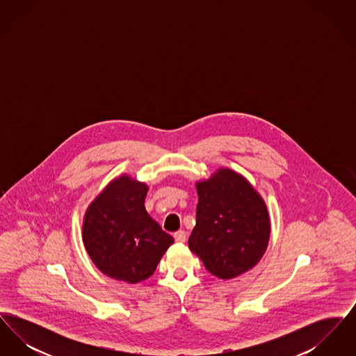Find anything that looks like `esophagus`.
<instances>
[{
    "mask_svg": "<svg viewBox=\"0 0 356 356\" xmlns=\"http://www.w3.org/2000/svg\"><path fill=\"white\" fill-rule=\"evenodd\" d=\"M173 237H175V240H176L177 243H186V231H177V232H175V235H173Z\"/></svg>",
    "mask_w": 356,
    "mask_h": 356,
    "instance_id": "34e87169",
    "label": "esophagus"
}]
</instances>
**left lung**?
Returning a JSON list of instances; mask_svg holds the SVG:
<instances>
[{"mask_svg": "<svg viewBox=\"0 0 356 356\" xmlns=\"http://www.w3.org/2000/svg\"><path fill=\"white\" fill-rule=\"evenodd\" d=\"M196 225L188 247L219 279L252 270L268 247L271 221L263 197L229 168L196 183Z\"/></svg>", "mask_w": 356, "mask_h": 356, "instance_id": "left-lung-1", "label": "left lung"}]
</instances>
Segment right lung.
Instances as JSON below:
<instances>
[{"label":"right lung","mask_w":356,"mask_h":356,"mask_svg":"<svg viewBox=\"0 0 356 356\" xmlns=\"http://www.w3.org/2000/svg\"><path fill=\"white\" fill-rule=\"evenodd\" d=\"M147 192L145 183L121 175L89 204L83 221V241L93 264L131 284L153 275L175 241L148 215Z\"/></svg>","instance_id":"obj_1"}]
</instances>
